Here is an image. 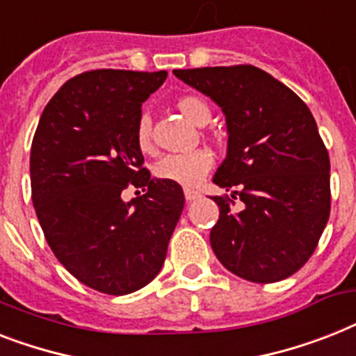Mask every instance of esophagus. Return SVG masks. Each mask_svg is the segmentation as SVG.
<instances>
[{"label": "esophagus", "mask_w": 356, "mask_h": 356, "mask_svg": "<svg viewBox=\"0 0 356 356\" xmlns=\"http://www.w3.org/2000/svg\"><path fill=\"white\" fill-rule=\"evenodd\" d=\"M184 197H186L188 203H192V201L201 197V193L197 190H193V188H184Z\"/></svg>", "instance_id": "esophagus-1"}]
</instances>
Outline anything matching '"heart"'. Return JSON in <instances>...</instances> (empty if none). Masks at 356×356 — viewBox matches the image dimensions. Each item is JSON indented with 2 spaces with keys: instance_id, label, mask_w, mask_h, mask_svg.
I'll return each instance as SVG.
<instances>
[{
  "instance_id": "1",
  "label": "heart",
  "mask_w": 356,
  "mask_h": 356,
  "mask_svg": "<svg viewBox=\"0 0 356 356\" xmlns=\"http://www.w3.org/2000/svg\"><path fill=\"white\" fill-rule=\"evenodd\" d=\"M175 108L183 113L188 120H192L197 126H204L210 122L212 111L210 106L203 98L184 95L175 100ZM135 143L143 153L152 155L155 152L153 143V120L149 113H140L135 124ZM213 166V155L208 149H193L190 153H179V155H166L161 163L155 166V175L161 181L179 184V186H195L207 177V173Z\"/></svg>"
}]
</instances>
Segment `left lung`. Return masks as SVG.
Returning <instances> with one entry per match:
<instances>
[{"label":"left lung","instance_id":"obj_1","mask_svg":"<svg viewBox=\"0 0 356 356\" xmlns=\"http://www.w3.org/2000/svg\"><path fill=\"white\" fill-rule=\"evenodd\" d=\"M173 74L227 117L228 153L213 183L232 195L213 197V254L248 282L293 276L318 247L331 212L329 153L314 117L298 95L254 65Z\"/></svg>","mask_w":356,"mask_h":356}]
</instances>
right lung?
Segmentation results:
<instances>
[{
	"instance_id": "right-lung-1",
	"label": "right lung",
	"mask_w": 356,
	"mask_h": 356,
	"mask_svg": "<svg viewBox=\"0 0 356 356\" xmlns=\"http://www.w3.org/2000/svg\"><path fill=\"white\" fill-rule=\"evenodd\" d=\"M166 76L76 74L45 106L34 133L31 188L43 236L58 261L98 293L122 296L148 285L184 208L183 188L153 181L135 143L143 102ZM131 186L145 193L124 204Z\"/></svg>"
}]
</instances>
